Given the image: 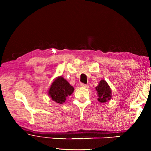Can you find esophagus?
<instances>
[{
  "label": "esophagus",
  "instance_id": "1",
  "mask_svg": "<svg viewBox=\"0 0 151 151\" xmlns=\"http://www.w3.org/2000/svg\"><path fill=\"white\" fill-rule=\"evenodd\" d=\"M80 86H81V87H85V88H88V85H86V84H83V83H81Z\"/></svg>",
  "mask_w": 151,
  "mask_h": 151
}]
</instances>
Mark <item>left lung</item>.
<instances>
[{"label":"left lung","mask_w":151,"mask_h":151,"mask_svg":"<svg viewBox=\"0 0 151 151\" xmlns=\"http://www.w3.org/2000/svg\"><path fill=\"white\" fill-rule=\"evenodd\" d=\"M97 91L98 101L101 103H105L111 100L112 97V91L108 83L104 80L99 82V85L95 88Z\"/></svg>","instance_id":"obj_1"}]
</instances>
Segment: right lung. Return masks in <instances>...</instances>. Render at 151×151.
<instances>
[{"label": "right lung", "instance_id": "add662e5", "mask_svg": "<svg viewBox=\"0 0 151 151\" xmlns=\"http://www.w3.org/2000/svg\"><path fill=\"white\" fill-rule=\"evenodd\" d=\"M74 88L62 76H58L52 82L48 90V95L57 103L63 104L66 97L73 93Z\"/></svg>", "mask_w": 151, "mask_h": 151}]
</instances>
